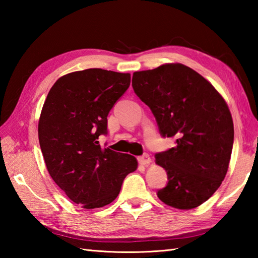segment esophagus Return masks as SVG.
<instances>
[{
	"label": "esophagus",
	"mask_w": 258,
	"mask_h": 258,
	"mask_svg": "<svg viewBox=\"0 0 258 258\" xmlns=\"http://www.w3.org/2000/svg\"><path fill=\"white\" fill-rule=\"evenodd\" d=\"M138 161H139V163L141 164V165H143V166H147L149 165V164L151 163V157H150V155L149 154H143L142 156H140L139 158H138Z\"/></svg>",
	"instance_id": "34e87169"
}]
</instances>
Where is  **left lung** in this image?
I'll return each instance as SVG.
<instances>
[{
    "label": "left lung",
    "instance_id": "1",
    "mask_svg": "<svg viewBox=\"0 0 258 258\" xmlns=\"http://www.w3.org/2000/svg\"><path fill=\"white\" fill-rule=\"evenodd\" d=\"M132 86L151 108L163 138H176V146L155 155L168 178L158 199L178 210L202 205L221 186L231 160L234 125L225 100L179 63L134 72Z\"/></svg>",
    "mask_w": 258,
    "mask_h": 258
}]
</instances>
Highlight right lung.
I'll list each match as a JSON object with an SVG mask.
<instances>
[{
	"label": "right lung",
	"mask_w": 258,
	"mask_h": 258,
	"mask_svg": "<svg viewBox=\"0 0 258 258\" xmlns=\"http://www.w3.org/2000/svg\"><path fill=\"white\" fill-rule=\"evenodd\" d=\"M131 84L130 73L87 69L59 78L38 120V141L51 177L83 208L103 207L119 194L126 175L138 168L130 154L101 147L107 115Z\"/></svg>",
	"instance_id": "1"
}]
</instances>
